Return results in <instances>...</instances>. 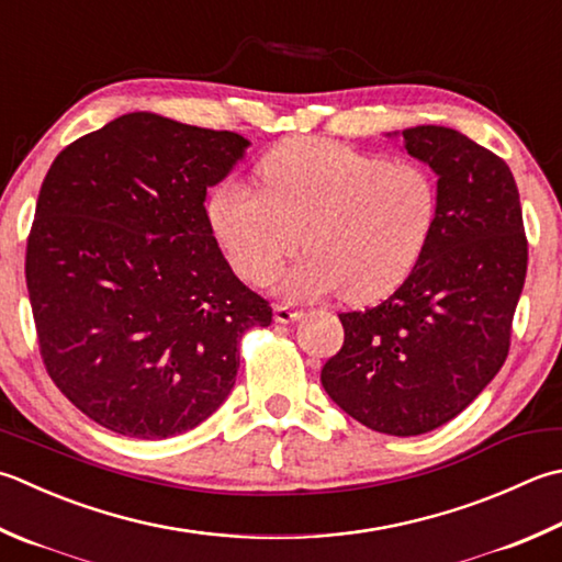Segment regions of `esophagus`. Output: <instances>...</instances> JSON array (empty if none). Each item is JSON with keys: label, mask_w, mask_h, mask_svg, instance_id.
I'll use <instances>...</instances> for the list:
<instances>
[{"label": "esophagus", "mask_w": 562, "mask_h": 562, "mask_svg": "<svg viewBox=\"0 0 562 562\" xmlns=\"http://www.w3.org/2000/svg\"><path fill=\"white\" fill-rule=\"evenodd\" d=\"M302 316H304V312L294 310V306H290V304L274 306V322L278 324H294V322H300Z\"/></svg>", "instance_id": "obj_1"}]
</instances>
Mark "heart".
<instances>
[{"label": "heart", "instance_id": "heart-1", "mask_svg": "<svg viewBox=\"0 0 562 562\" xmlns=\"http://www.w3.org/2000/svg\"><path fill=\"white\" fill-rule=\"evenodd\" d=\"M262 189L226 180L209 194L214 236L246 280L268 284L300 244L310 256L280 280L294 300L390 294L419 266L438 222V187L419 162L331 138H288L258 162Z\"/></svg>", "mask_w": 562, "mask_h": 562}]
</instances>
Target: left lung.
<instances>
[{"label": "left lung", "instance_id": "left-lung-1", "mask_svg": "<svg viewBox=\"0 0 562 562\" xmlns=\"http://www.w3.org/2000/svg\"><path fill=\"white\" fill-rule=\"evenodd\" d=\"M387 138L436 172L438 222L397 292L338 314L344 348L322 384L372 431L419 436L463 412L507 360L529 248L514 175L492 150L446 126Z\"/></svg>", "mask_w": 562, "mask_h": 562}]
</instances>
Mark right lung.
<instances>
[{
    "label": "right lung",
    "instance_id": "right-lung-1",
    "mask_svg": "<svg viewBox=\"0 0 562 562\" xmlns=\"http://www.w3.org/2000/svg\"><path fill=\"white\" fill-rule=\"evenodd\" d=\"M248 146L131 112L70 143L41 184L26 248L41 356L109 431L156 441L200 426L234 390L240 336L272 322L204 209Z\"/></svg>",
    "mask_w": 562,
    "mask_h": 562
}]
</instances>
